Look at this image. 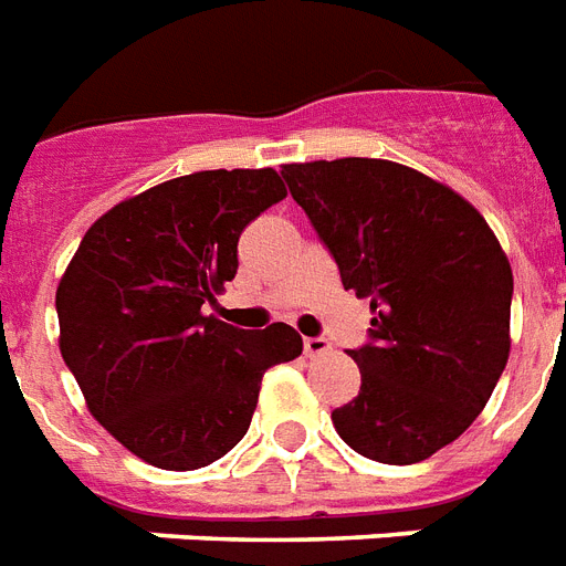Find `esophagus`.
Masks as SVG:
<instances>
[{
    "label": "esophagus",
    "mask_w": 566,
    "mask_h": 566,
    "mask_svg": "<svg viewBox=\"0 0 566 566\" xmlns=\"http://www.w3.org/2000/svg\"><path fill=\"white\" fill-rule=\"evenodd\" d=\"M332 349L326 337H305V355L308 358H319V355H326Z\"/></svg>",
    "instance_id": "obj_1"
}]
</instances>
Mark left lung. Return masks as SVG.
Segmentation results:
<instances>
[{"label":"left lung","mask_w":566,"mask_h":566,"mask_svg":"<svg viewBox=\"0 0 566 566\" xmlns=\"http://www.w3.org/2000/svg\"><path fill=\"white\" fill-rule=\"evenodd\" d=\"M291 196L370 300L361 390L337 434L381 464H417L482 413L511 353V275L482 213L426 172L385 158L284 164Z\"/></svg>","instance_id":"1"}]
</instances>
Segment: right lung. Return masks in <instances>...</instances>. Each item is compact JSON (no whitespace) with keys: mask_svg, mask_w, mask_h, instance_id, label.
Listing matches in <instances>:
<instances>
[{"mask_svg":"<svg viewBox=\"0 0 566 566\" xmlns=\"http://www.w3.org/2000/svg\"><path fill=\"white\" fill-rule=\"evenodd\" d=\"M287 190L273 167L202 170L93 222L57 282V346L87 411L161 470L213 464L247 434L261 378L302 355L296 328L205 314L238 273V240Z\"/></svg>","mask_w":566,"mask_h":566,"instance_id":"add662e5","label":"right lung"}]
</instances>
